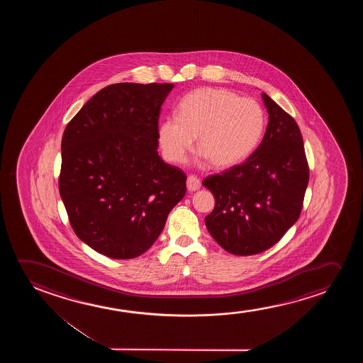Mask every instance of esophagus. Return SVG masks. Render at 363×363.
Listing matches in <instances>:
<instances>
[{
    "mask_svg": "<svg viewBox=\"0 0 363 363\" xmlns=\"http://www.w3.org/2000/svg\"><path fill=\"white\" fill-rule=\"evenodd\" d=\"M199 187H201V179L194 174H189L187 177V189L189 192H194L199 189Z\"/></svg>",
    "mask_w": 363,
    "mask_h": 363,
    "instance_id": "obj_1",
    "label": "esophagus"
}]
</instances>
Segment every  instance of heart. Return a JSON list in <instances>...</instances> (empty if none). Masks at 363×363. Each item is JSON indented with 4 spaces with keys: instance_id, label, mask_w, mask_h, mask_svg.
Returning <instances> with one entry per match:
<instances>
[{
    "instance_id": "1",
    "label": "heart",
    "mask_w": 363,
    "mask_h": 363,
    "mask_svg": "<svg viewBox=\"0 0 363 363\" xmlns=\"http://www.w3.org/2000/svg\"><path fill=\"white\" fill-rule=\"evenodd\" d=\"M267 126L263 106L252 98L219 88H202L179 101L177 116L159 125V141L166 160L184 162L199 136V149L216 167H229L247 159L262 141Z\"/></svg>"
}]
</instances>
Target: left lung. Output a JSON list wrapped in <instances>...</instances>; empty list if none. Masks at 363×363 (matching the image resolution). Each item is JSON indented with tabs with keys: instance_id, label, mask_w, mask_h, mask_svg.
Wrapping results in <instances>:
<instances>
[{
	"instance_id": "left-lung-1",
	"label": "left lung",
	"mask_w": 363,
	"mask_h": 363,
	"mask_svg": "<svg viewBox=\"0 0 363 363\" xmlns=\"http://www.w3.org/2000/svg\"><path fill=\"white\" fill-rule=\"evenodd\" d=\"M269 123L245 162L203 179L216 206L206 217L214 240L228 253L254 255L283 238L301 213L308 164L296 121L263 93Z\"/></svg>"
}]
</instances>
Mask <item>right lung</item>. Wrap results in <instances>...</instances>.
I'll return each instance as SVG.
<instances>
[{"mask_svg": "<svg viewBox=\"0 0 363 363\" xmlns=\"http://www.w3.org/2000/svg\"><path fill=\"white\" fill-rule=\"evenodd\" d=\"M174 86L108 85L65 128L60 197L78 238L109 258L145 253L186 194V174L157 152L161 105Z\"/></svg>", "mask_w": 363, "mask_h": 363, "instance_id": "add662e5", "label": "right lung"}]
</instances>
